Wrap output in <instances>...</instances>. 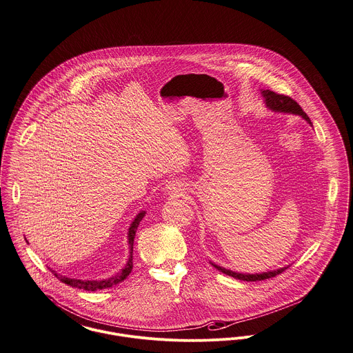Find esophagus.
Instances as JSON below:
<instances>
[{
	"instance_id": "34e87169",
	"label": "esophagus",
	"mask_w": 353,
	"mask_h": 353,
	"mask_svg": "<svg viewBox=\"0 0 353 353\" xmlns=\"http://www.w3.org/2000/svg\"><path fill=\"white\" fill-rule=\"evenodd\" d=\"M168 192L170 194H173V196H180L183 192H184V186L181 183H179V181H172V183H169L168 186Z\"/></svg>"
}]
</instances>
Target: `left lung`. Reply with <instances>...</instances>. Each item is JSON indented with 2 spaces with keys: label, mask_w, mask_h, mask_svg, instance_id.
<instances>
[{
  "label": "left lung",
  "mask_w": 353,
  "mask_h": 353,
  "mask_svg": "<svg viewBox=\"0 0 353 353\" xmlns=\"http://www.w3.org/2000/svg\"><path fill=\"white\" fill-rule=\"evenodd\" d=\"M261 94L265 99V104L266 107L274 111V112H283V114H292V115H299L301 118L304 119L311 127H312V123L308 118V115L304 112L302 110V107L294 101L291 99L290 97H285V95H281V94H276L274 91H270V90H261ZM213 268L219 270L221 272L229 275V276H233L235 279H239V281H246V282H256V281H263V279H269L272 278L281 272H283L287 268H281V269L271 270V271H265V272H261V274H246V272H235L232 270L225 269L222 266H219L213 262H210Z\"/></svg>",
  "instance_id": "1"
}]
</instances>
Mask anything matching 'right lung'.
I'll return each instance as SVG.
<instances>
[{"label": "right lung", "instance_id": "obj_1", "mask_svg": "<svg viewBox=\"0 0 353 353\" xmlns=\"http://www.w3.org/2000/svg\"><path fill=\"white\" fill-rule=\"evenodd\" d=\"M145 216V212L141 210L136 217H134L130 229H128V249H130V256H128V261L125 263V266L123 269L119 271L117 275L111 276V278H107V279H101V281H83V279H74V278H68V276H63V275H58L55 271L54 275L58 276L63 283L71 285V287H77V288H83L85 291H97V290H104V288H110L112 285H117L123 282L132 271L134 268V263H132V254H134V234H136V230H137V226L140 223V221L144 219Z\"/></svg>", "mask_w": 353, "mask_h": 353}]
</instances>
